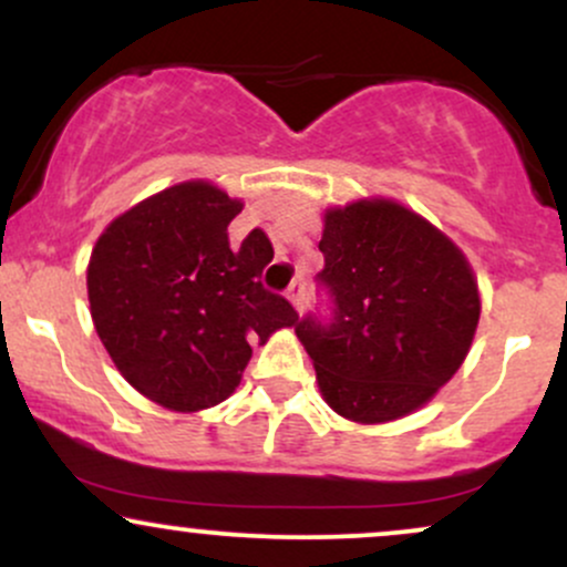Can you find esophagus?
<instances>
[{
	"instance_id": "34e87169",
	"label": "esophagus",
	"mask_w": 567,
	"mask_h": 567,
	"mask_svg": "<svg viewBox=\"0 0 567 567\" xmlns=\"http://www.w3.org/2000/svg\"><path fill=\"white\" fill-rule=\"evenodd\" d=\"M285 296H288V301L296 306L298 311H303V303H306V282H303V279H292Z\"/></svg>"
}]
</instances>
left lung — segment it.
<instances>
[{
	"mask_svg": "<svg viewBox=\"0 0 567 567\" xmlns=\"http://www.w3.org/2000/svg\"><path fill=\"white\" fill-rule=\"evenodd\" d=\"M320 250L330 317L306 315L296 336L324 402L357 424L426 405L466 360L480 322L464 252L392 199L330 207Z\"/></svg>",
	"mask_w": 567,
	"mask_h": 567,
	"instance_id": "obj_1",
	"label": "left lung"
}]
</instances>
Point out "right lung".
I'll return each mask as SVG.
<instances>
[{
    "label": "right lung",
    "instance_id": "obj_1",
    "mask_svg": "<svg viewBox=\"0 0 567 567\" xmlns=\"http://www.w3.org/2000/svg\"><path fill=\"white\" fill-rule=\"evenodd\" d=\"M243 213L207 181L138 202L97 237L87 266L90 315L130 386L157 405L194 413L239 386L250 343L298 322L288 298L261 285L275 258L252 229L229 245Z\"/></svg>",
    "mask_w": 567,
    "mask_h": 567
}]
</instances>
